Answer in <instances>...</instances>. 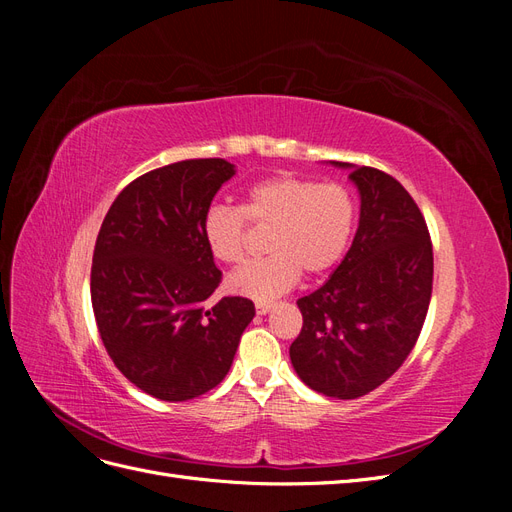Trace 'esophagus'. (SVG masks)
Masks as SVG:
<instances>
[{"instance_id":"esophagus-1","label":"esophagus","mask_w":512,"mask_h":512,"mask_svg":"<svg viewBox=\"0 0 512 512\" xmlns=\"http://www.w3.org/2000/svg\"><path fill=\"white\" fill-rule=\"evenodd\" d=\"M271 307H273V303H256V314L265 316L271 312Z\"/></svg>"}]
</instances>
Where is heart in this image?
Masks as SVG:
<instances>
[{
    "label": "heart",
    "mask_w": 512,
    "mask_h": 512,
    "mask_svg": "<svg viewBox=\"0 0 512 512\" xmlns=\"http://www.w3.org/2000/svg\"><path fill=\"white\" fill-rule=\"evenodd\" d=\"M245 220L271 226L267 252L226 280L230 294L269 303L301 277L322 275L344 258L356 222V203L342 183H318L297 175H275L252 183L241 207L213 205L203 218L209 254L237 265L245 252Z\"/></svg>",
    "instance_id": "1"
}]
</instances>
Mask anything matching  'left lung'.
<instances>
[{"mask_svg": "<svg viewBox=\"0 0 512 512\" xmlns=\"http://www.w3.org/2000/svg\"><path fill=\"white\" fill-rule=\"evenodd\" d=\"M331 164L350 170L359 190V228L329 280L297 301L303 329L290 361L309 389L356 399L389 380L421 335L433 250L421 209L397 179L371 166Z\"/></svg>", "mask_w": 512, "mask_h": 512, "instance_id": "8db88e82", "label": "left lung"}]
</instances>
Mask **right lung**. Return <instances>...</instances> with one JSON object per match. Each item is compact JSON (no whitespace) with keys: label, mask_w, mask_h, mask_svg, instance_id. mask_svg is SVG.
Wrapping results in <instances>:
<instances>
[{"label":"right lung","mask_w":512,"mask_h":512,"mask_svg":"<svg viewBox=\"0 0 512 512\" xmlns=\"http://www.w3.org/2000/svg\"><path fill=\"white\" fill-rule=\"evenodd\" d=\"M235 166L183 160L134 179L108 209L91 265V305L102 344L134 386L188 401L218 386L254 318V303L205 301L222 282L203 218Z\"/></svg>","instance_id":"1"}]
</instances>
